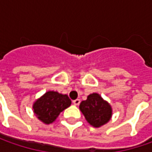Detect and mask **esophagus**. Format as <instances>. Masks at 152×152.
<instances>
[{"label":"esophagus","mask_w":152,"mask_h":152,"mask_svg":"<svg viewBox=\"0 0 152 152\" xmlns=\"http://www.w3.org/2000/svg\"><path fill=\"white\" fill-rule=\"evenodd\" d=\"M73 103L75 106H79V103H80V100H79V99H76V100L73 101Z\"/></svg>","instance_id":"1"}]
</instances>
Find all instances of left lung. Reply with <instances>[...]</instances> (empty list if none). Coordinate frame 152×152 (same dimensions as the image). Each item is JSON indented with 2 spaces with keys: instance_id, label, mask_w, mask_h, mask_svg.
Listing matches in <instances>:
<instances>
[{
  "instance_id": "obj_1",
  "label": "left lung",
  "mask_w": 152,
  "mask_h": 152,
  "mask_svg": "<svg viewBox=\"0 0 152 152\" xmlns=\"http://www.w3.org/2000/svg\"><path fill=\"white\" fill-rule=\"evenodd\" d=\"M79 109L87 122L96 128L107 124L112 117V107L96 93L88 96L79 105Z\"/></svg>"
}]
</instances>
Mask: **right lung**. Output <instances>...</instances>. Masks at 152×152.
Wrapping results in <instances>:
<instances>
[{
    "label": "right lung",
    "mask_w": 152,
    "mask_h": 152,
    "mask_svg": "<svg viewBox=\"0 0 152 152\" xmlns=\"http://www.w3.org/2000/svg\"><path fill=\"white\" fill-rule=\"evenodd\" d=\"M71 105V100L67 95H61L55 91H48L34 102V113L43 123H53L64 109Z\"/></svg>",
    "instance_id": "1"
}]
</instances>
